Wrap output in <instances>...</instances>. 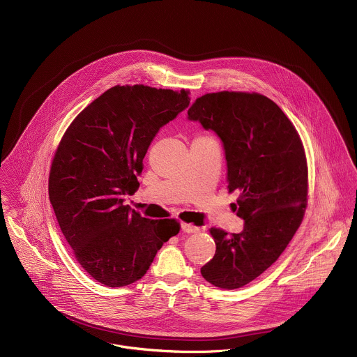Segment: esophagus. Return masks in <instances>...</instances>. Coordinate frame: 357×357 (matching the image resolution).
<instances>
[{
    "mask_svg": "<svg viewBox=\"0 0 357 357\" xmlns=\"http://www.w3.org/2000/svg\"><path fill=\"white\" fill-rule=\"evenodd\" d=\"M181 229H183L184 232H187V234H197V232L201 231L199 227H195V225L187 224V222H183V224H181Z\"/></svg>",
    "mask_w": 357,
    "mask_h": 357,
    "instance_id": "obj_1",
    "label": "esophagus"
}]
</instances>
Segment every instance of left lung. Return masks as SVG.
<instances>
[{"label": "left lung", "instance_id": "obj_1", "mask_svg": "<svg viewBox=\"0 0 357 357\" xmlns=\"http://www.w3.org/2000/svg\"><path fill=\"white\" fill-rule=\"evenodd\" d=\"M188 119L221 139L232 210L245 220L241 234L211 228L215 255L201 268L215 287H243L284 252L303 222L307 166L303 142L276 102L259 93L217 92L197 99Z\"/></svg>", "mask_w": 357, "mask_h": 357}]
</instances>
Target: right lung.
<instances>
[{"label": "right lung", "instance_id": "obj_1", "mask_svg": "<svg viewBox=\"0 0 357 357\" xmlns=\"http://www.w3.org/2000/svg\"><path fill=\"white\" fill-rule=\"evenodd\" d=\"M188 91L114 86L71 122L52 160L50 199L79 265L108 287L142 279L156 252L180 231L123 204L158 130L190 105Z\"/></svg>", "mask_w": 357, "mask_h": 357}]
</instances>
